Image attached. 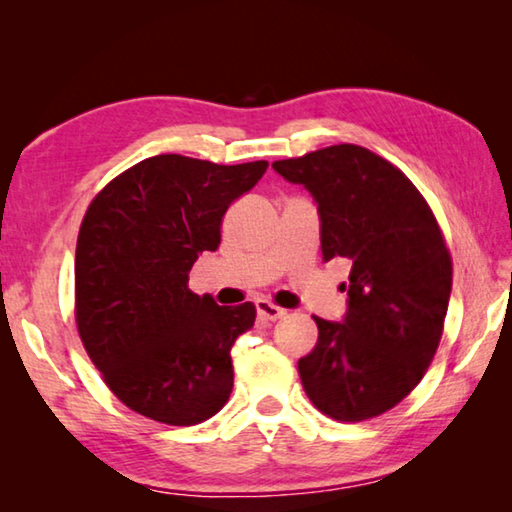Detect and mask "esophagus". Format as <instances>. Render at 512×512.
Returning a JSON list of instances; mask_svg holds the SVG:
<instances>
[{
    "label": "esophagus",
    "instance_id": "obj_1",
    "mask_svg": "<svg viewBox=\"0 0 512 512\" xmlns=\"http://www.w3.org/2000/svg\"><path fill=\"white\" fill-rule=\"evenodd\" d=\"M255 309H257V316L262 318V320H280V318H284L287 316V309H282V307H277V305H273V302H268V300H257L255 302Z\"/></svg>",
    "mask_w": 512,
    "mask_h": 512
}]
</instances>
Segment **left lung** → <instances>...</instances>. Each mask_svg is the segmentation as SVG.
I'll return each instance as SVG.
<instances>
[{
	"label": "left lung",
	"mask_w": 512,
	"mask_h": 512,
	"mask_svg": "<svg viewBox=\"0 0 512 512\" xmlns=\"http://www.w3.org/2000/svg\"><path fill=\"white\" fill-rule=\"evenodd\" d=\"M273 169L318 205L325 262H352L343 318L314 316L302 388L329 418H375L418 386L436 354L452 293L443 235L411 180L363 146H327Z\"/></svg>",
	"instance_id": "1"
}]
</instances>
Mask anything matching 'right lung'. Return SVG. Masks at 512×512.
<instances>
[{
	"label": "right lung",
	"mask_w": 512,
	"mask_h": 512,
	"mask_svg": "<svg viewBox=\"0 0 512 512\" xmlns=\"http://www.w3.org/2000/svg\"><path fill=\"white\" fill-rule=\"evenodd\" d=\"M266 160L214 164L153 155L94 198L76 244V325L94 366L128 409L176 427L223 409L230 348L255 305L219 307L187 289L198 255L221 244L228 207Z\"/></svg>",
	"instance_id": "obj_1"
}]
</instances>
